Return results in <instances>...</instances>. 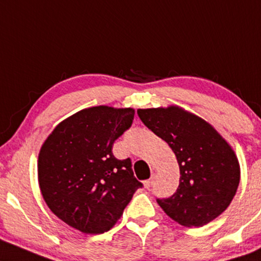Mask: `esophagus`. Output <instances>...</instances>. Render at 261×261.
Masks as SVG:
<instances>
[{"instance_id":"esophagus-1","label":"esophagus","mask_w":261,"mask_h":261,"mask_svg":"<svg viewBox=\"0 0 261 261\" xmlns=\"http://www.w3.org/2000/svg\"><path fill=\"white\" fill-rule=\"evenodd\" d=\"M153 184H154V177H152V178H149V180H147V181H144V187L146 188H149L153 186Z\"/></svg>"}]
</instances>
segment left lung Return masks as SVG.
Wrapping results in <instances>:
<instances>
[{
  "instance_id": "left-lung-1",
  "label": "left lung",
  "mask_w": 261,
  "mask_h": 261,
  "mask_svg": "<svg viewBox=\"0 0 261 261\" xmlns=\"http://www.w3.org/2000/svg\"><path fill=\"white\" fill-rule=\"evenodd\" d=\"M144 125L176 155L180 184L169 198H156L165 214L188 227H199L230 205L240 184L236 154L212 125L178 107L139 109Z\"/></svg>"
}]
</instances>
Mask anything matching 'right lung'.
I'll return each instance as SVG.
<instances>
[{"instance_id":"right-lung-1","label":"right lung","mask_w":261,"mask_h":261,"mask_svg":"<svg viewBox=\"0 0 261 261\" xmlns=\"http://www.w3.org/2000/svg\"><path fill=\"white\" fill-rule=\"evenodd\" d=\"M135 111L99 106L56 126L39 154V184L53 214L84 233H103L120 219L137 188L131 159L113 144L133 125Z\"/></svg>"}]
</instances>
